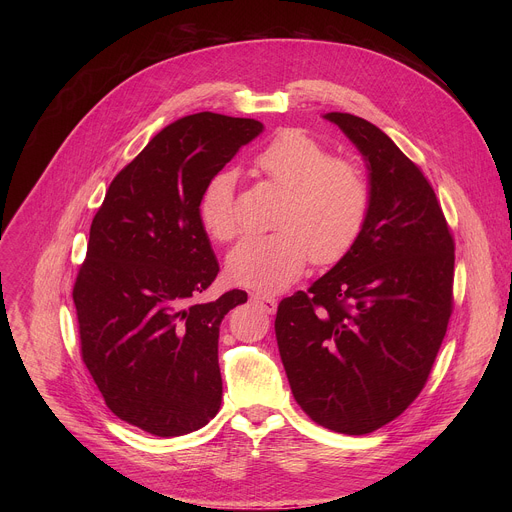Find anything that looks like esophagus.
<instances>
[{
    "instance_id": "esophagus-1",
    "label": "esophagus",
    "mask_w": 512,
    "mask_h": 512,
    "mask_svg": "<svg viewBox=\"0 0 512 512\" xmlns=\"http://www.w3.org/2000/svg\"><path fill=\"white\" fill-rule=\"evenodd\" d=\"M251 300L257 302L267 314H275V310H277V300L269 294H259L257 291V294H251Z\"/></svg>"
}]
</instances>
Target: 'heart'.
<instances>
[{
    "instance_id": "obj_1",
    "label": "heart",
    "mask_w": 512,
    "mask_h": 512,
    "mask_svg": "<svg viewBox=\"0 0 512 512\" xmlns=\"http://www.w3.org/2000/svg\"><path fill=\"white\" fill-rule=\"evenodd\" d=\"M255 170L281 190L273 212L279 229L247 237L227 255L235 285L279 291L302 275L310 255L334 263L354 245L369 212V184L354 162L332 158L300 129H283L255 156ZM233 190V174L221 172L200 198V223L214 241H229L237 231Z\"/></svg>"
}]
</instances>
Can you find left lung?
<instances>
[{"mask_svg":"<svg viewBox=\"0 0 512 512\" xmlns=\"http://www.w3.org/2000/svg\"><path fill=\"white\" fill-rule=\"evenodd\" d=\"M360 152L369 212L308 291L281 300L275 336L298 405L320 425L371 433L423 389L452 314L454 241L421 170L371 121L332 111Z\"/></svg>","mask_w":512,"mask_h":512,"instance_id":"left-lung-1","label":"left lung"}]
</instances>
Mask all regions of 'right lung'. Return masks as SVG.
Returning <instances> with one entry per match:
<instances>
[{"instance_id":"right-lung-1","label":"right lung","mask_w":512,"mask_h":512,"mask_svg":"<svg viewBox=\"0 0 512 512\" xmlns=\"http://www.w3.org/2000/svg\"><path fill=\"white\" fill-rule=\"evenodd\" d=\"M263 129L210 111L170 123L115 176L93 218L72 289L83 360L107 407L152 435L196 431L221 407L218 328L247 294L194 302L218 273L198 208Z\"/></svg>"}]
</instances>
